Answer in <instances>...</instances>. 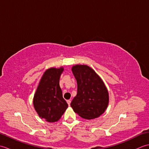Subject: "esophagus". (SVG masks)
Wrapping results in <instances>:
<instances>
[{"instance_id":"esophagus-1","label":"esophagus","mask_w":149,"mask_h":149,"mask_svg":"<svg viewBox=\"0 0 149 149\" xmlns=\"http://www.w3.org/2000/svg\"><path fill=\"white\" fill-rule=\"evenodd\" d=\"M66 102H67V104H68V106L70 105V103H71V101H70V100H68L67 101H66Z\"/></svg>"}]
</instances>
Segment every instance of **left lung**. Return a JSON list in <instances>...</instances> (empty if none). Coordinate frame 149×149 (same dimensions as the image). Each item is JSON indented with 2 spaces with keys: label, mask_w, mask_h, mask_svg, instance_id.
I'll return each mask as SVG.
<instances>
[{
  "label": "left lung",
  "mask_w": 149,
  "mask_h": 149,
  "mask_svg": "<svg viewBox=\"0 0 149 149\" xmlns=\"http://www.w3.org/2000/svg\"><path fill=\"white\" fill-rule=\"evenodd\" d=\"M72 70L77 83V93L70 106L75 113L85 119L102 115L109 102L105 84L93 70L87 65H75Z\"/></svg>",
  "instance_id": "8db88e82"
}]
</instances>
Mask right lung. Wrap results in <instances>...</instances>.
I'll list each match as a JSON object with an SVG mask.
<instances>
[{
  "instance_id": "1",
  "label": "right lung",
  "mask_w": 149,
  "mask_h": 149,
  "mask_svg": "<svg viewBox=\"0 0 149 149\" xmlns=\"http://www.w3.org/2000/svg\"><path fill=\"white\" fill-rule=\"evenodd\" d=\"M63 71V67L47 70L34 96V109L41 118L47 122L58 121L68 107L59 86V78Z\"/></svg>"
}]
</instances>
